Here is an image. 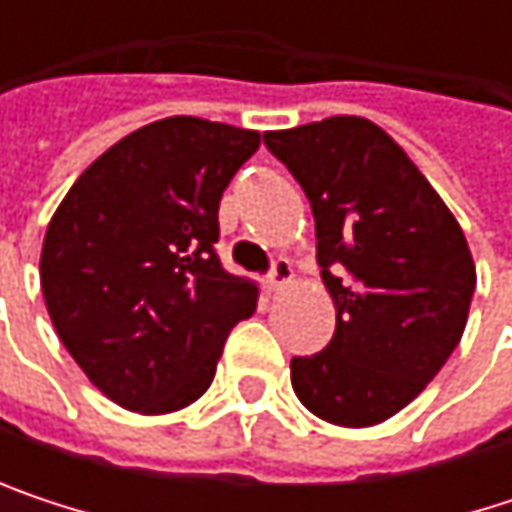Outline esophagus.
<instances>
[{
    "label": "esophagus",
    "instance_id": "obj_1",
    "mask_svg": "<svg viewBox=\"0 0 512 512\" xmlns=\"http://www.w3.org/2000/svg\"><path fill=\"white\" fill-rule=\"evenodd\" d=\"M290 281H293V266H290V260L278 257V260L272 263V272H269L266 284H269V290H281V287H287Z\"/></svg>",
    "mask_w": 512,
    "mask_h": 512
}]
</instances>
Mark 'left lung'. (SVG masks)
Here are the masks:
<instances>
[{
    "label": "left lung",
    "instance_id": "8db88e82",
    "mask_svg": "<svg viewBox=\"0 0 512 512\" xmlns=\"http://www.w3.org/2000/svg\"><path fill=\"white\" fill-rule=\"evenodd\" d=\"M263 142L311 201L338 314L323 353L290 361L293 391L329 424H382L427 388L465 332L477 272L460 222L367 118L269 130Z\"/></svg>",
    "mask_w": 512,
    "mask_h": 512
}]
</instances>
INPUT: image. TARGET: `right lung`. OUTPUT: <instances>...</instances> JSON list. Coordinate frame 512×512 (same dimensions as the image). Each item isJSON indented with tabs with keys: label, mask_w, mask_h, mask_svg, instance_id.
<instances>
[{
	"label": "right lung",
	"mask_w": 512,
	"mask_h": 512,
	"mask_svg": "<svg viewBox=\"0 0 512 512\" xmlns=\"http://www.w3.org/2000/svg\"><path fill=\"white\" fill-rule=\"evenodd\" d=\"M260 133L174 115L115 142L67 189L41 249L52 326L112 403L168 415L213 382L257 287L222 269L219 201Z\"/></svg>",
	"instance_id": "obj_1"
}]
</instances>
